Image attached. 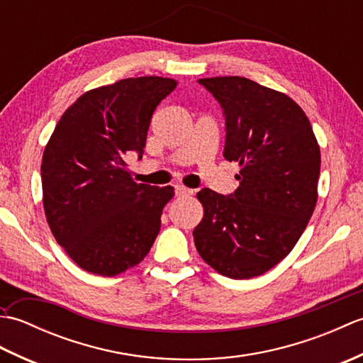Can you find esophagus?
Segmentation results:
<instances>
[{"label":"esophagus","instance_id":"1","mask_svg":"<svg viewBox=\"0 0 363 363\" xmlns=\"http://www.w3.org/2000/svg\"><path fill=\"white\" fill-rule=\"evenodd\" d=\"M174 191H176L177 196H189V195L194 194V190H190V189L184 187V186H176Z\"/></svg>","mask_w":363,"mask_h":363}]
</instances>
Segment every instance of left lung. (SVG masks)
Segmentation results:
<instances>
[{
	"label": "left lung",
	"instance_id": "1",
	"mask_svg": "<svg viewBox=\"0 0 363 363\" xmlns=\"http://www.w3.org/2000/svg\"><path fill=\"white\" fill-rule=\"evenodd\" d=\"M221 106L223 156L240 165L234 194L198 191L204 217L195 246L230 279L264 274L299 240L317 204L320 146L309 118L287 95L240 76L198 81Z\"/></svg>",
	"mask_w": 363,
	"mask_h": 363
}]
</instances>
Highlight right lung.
I'll list each match as a JSON object with an SVG mask.
<instances>
[{"mask_svg": "<svg viewBox=\"0 0 363 363\" xmlns=\"http://www.w3.org/2000/svg\"><path fill=\"white\" fill-rule=\"evenodd\" d=\"M177 82L121 79L79 96L60 117L42 159L52 235L89 273L115 276L145 259L173 187L137 184L125 157L142 159L152 112Z\"/></svg>", "mask_w": 363, "mask_h": 363, "instance_id": "1", "label": "right lung"}]
</instances>
